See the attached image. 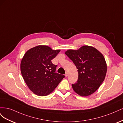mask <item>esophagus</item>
<instances>
[{"label": "esophagus", "mask_w": 123, "mask_h": 123, "mask_svg": "<svg viewBox=\"0 0 123 123\" xmlns=\"http://www.w3.org/2000/svg\"><path fill=\"white\" fill-rule=\"evenodd\" d=\"M68 76V72H66L65 74V76L66 77H67Z\"/></svg>", "instance_id": "esophagus-1"}]
</instances>
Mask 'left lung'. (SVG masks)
<instances>
[{
    "mask_svg": "<svg viewBox=\"0 0 123 123\" xmlns=\"http://www.w3.org/2000/svg\"><path fill=\"white\" fill-rule=\"evenodd\" d=\"M65 54L76 67L79 77L72 84L73 90L81 96L93 93L105 80L107 64L103 55L95 48L83 46L77 50H68Z\"/></svg>",
    "mask_w": 123,
    "mask_h": 123,
    "instance_id": "8db88e82",
    "label": "left lung"
}]
</instances>
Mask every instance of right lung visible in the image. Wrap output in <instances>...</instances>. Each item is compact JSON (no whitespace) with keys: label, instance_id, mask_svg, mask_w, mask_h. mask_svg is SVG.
Listing matches in <instances>:
<instances>
[{"label":"right lung","instance_id":"right-lung-1","mask_svg":"<svg viewBox=\"0 0 123 123\" xmlns=\"http://www.w3.org/2000/svg\"><path fill=\"white\" fill-rule=\"evenodd\" d=\"M60 51L47 46H37L25 54L20 63L21 73L28 88L35 94L49 95L65 77L55 72L57 66L51 62Z\"/></svg>","mask_w":123,"mask_h":123}]
</instances>
